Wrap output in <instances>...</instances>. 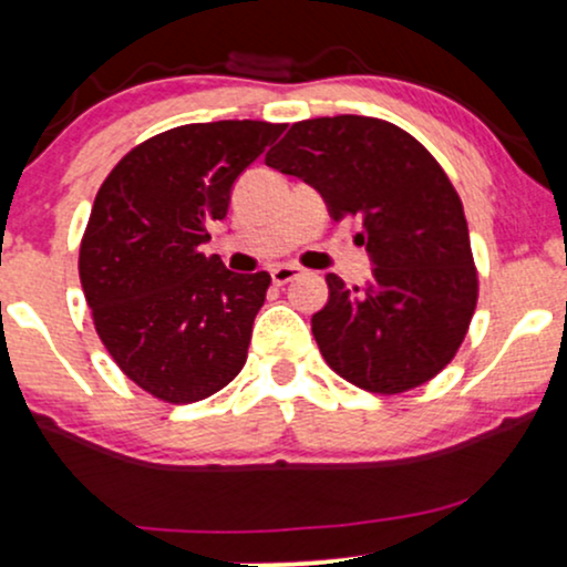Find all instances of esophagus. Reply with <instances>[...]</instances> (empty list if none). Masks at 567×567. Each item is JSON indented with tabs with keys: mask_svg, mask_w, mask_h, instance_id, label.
<instances>
[{
	"mask_svg": "<svg viewBox=\"0 0 567 567\" xmlns=\"http://www.w3.org/2000/svg\"><path fill=\"white\" fill-rule=\"evenodd\" d=\"M296 277H301V269H298V266H292V264H279V266H275V269H271V282H275V285H288Z\"/></svg>",
	"mask_w": 567,
	"mask_h": 567,
	"instance_id": "1",
	"label": "esophagus"
}]
</instances>
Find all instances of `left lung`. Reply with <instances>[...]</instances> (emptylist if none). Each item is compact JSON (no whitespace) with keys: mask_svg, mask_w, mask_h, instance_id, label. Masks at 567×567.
<instances>
[{"mask_svg":"<svg viewBox=\"0 0 567 567\" xmlns=\"http://www.w3.org/2000/svg\"><path fill=\"white\" fill-rule=\"evenodd\" d=\"M266 165L315 186L333 220H362L373 279L349 290L324 277L328 303L311 317L324 362L375 394L434 379L477 306L464 205L440 162L392 122L338 114L296 122Z\"/></svg>","mask_w":567,"mask_h":567,"instance_id":"left-lung-1","label":"left lung"}]
</instances>
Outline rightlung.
Masks as SVG:
<instances>
[{"label":"right lung","mask_w":567,"mask_h":567,"mask_svg":"<svg viewBox=\"0 0 567 567\" xmlns=\"http://www.w3.org/2000/svg\"><path fill=\"white\" fill-rule=\"evenodd\" d=\"M285 125L220 120L138 143L97 188L80 279L103 347L157 400L186 405L224 389L247 360L271 277L207 258V224Z\"/></svg>","instance_id":"obj_1"}]
</instances>
